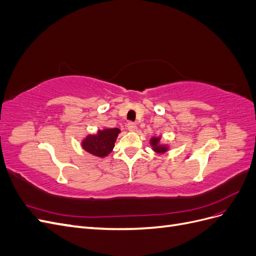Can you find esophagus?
<instances>
[{
	"label": "esophagus",
	"mask_w": 256,
	"mask_h": 256,
	"mask_svg": "<svg viewBox=\"0 0 256 256\" xmlns=\"http://www.w3.org/2000/svg\"><path fill=\"white\" fill-rule=\"evenodd\" d=\"M127 128H128L129 131H136V125L134 122H129L127 124Z\"/></svg>",
	"instance_id": "34e87169"
}]
</instances>
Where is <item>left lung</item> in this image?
I'll return each instance as SVG.
<instances>
[{
	"mask_svg": "<svg viewBox=\"0 0 256 256\" xmlns=\"http://www.w3.org/2000/svg\"><path fill=\"white\" fill-rule=\"evenodd\" d=\"M160 138H152L150 140V143L152 145V150L157 152H164L168 150V147L159 145Z\"/></svg>",
	"mask_w": 256,
	"mask_h": 256,
	"instance_id": "obj_1",
	"label": "left lung"
}]
</instances>
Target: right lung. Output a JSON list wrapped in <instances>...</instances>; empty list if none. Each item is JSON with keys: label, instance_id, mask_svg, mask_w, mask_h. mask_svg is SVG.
Segmentation results:
<instances>
[{"label": "right lung", "instance_id": "obj_1", "mask_svg": "<svg viewBox=\"0 0 256 256\" xmlns=\"http://www.w3.org/2000/svg\"><path fill=\"white\" fill-rule=\"evenodd\" d=\"M120 132L118 128L100 130L97 134L88 136L85 138L82 142V147L94 156L106 157L112 152Z\"/></svg>", "mask_w": 256, "mask_h": 256}]
</instances>
